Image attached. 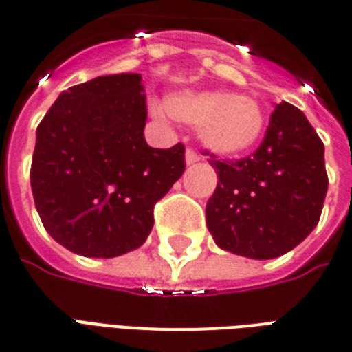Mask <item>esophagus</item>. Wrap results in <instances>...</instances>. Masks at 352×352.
<instances>
[{
    "instance_id": "esophagus-1",
    "label": "esophagus",
    "mask_w": 352,
    "mask_h": 352,
    "mask_svg": "<svg viewBox=\"0 0 352 352\" xmlns=\"http://www.w3.org/2000/svg\"><path fill=\"white\" fill-rule=\"evenodd\" d=\"M199 160H201V155H199L197 151H195V149L188 148L186 149V164L188 166L195 164V162H199Z\"/></svg>"
}]
</instances>
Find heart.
Here are the masks:
<instances>
[{
    "mask_svg": "<svg viewBox=\"0 0 352 352\" xmlns=\"http://www.w3.org/2000/svg\"><path fill=\"white\" fill-rule=\"evenodd\" d=\"M177 120L199 126V137L214 153L239 157L248 153L265 135L263 107L250 96L228 91H184L166 100Z\"/></svg>",
    "mask_w": 352,
    "mask_h": 352,
    "instance_id": "b5f03b06",
    "label": "heart"
}]
</instances>
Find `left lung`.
<instances>
[{
	"label": "left lung",
	"mask_w": 352,
	"mask_h": 352,
	"mask_svg": "<svg viewBox=\"0 0 352 352\" xmlns=\"http://www.w3.org/2000/svg\"><path fill=\"white\" fill-rule=\"evenodd\" d=\"M323 142L303 111L281 102L270 115L256 153L208 162L217 188L206 204V225L217 246L252 259H272L316 228L327 195Z\"/></svg>",
	"instance_id": "obj_1"
}]
</instances>
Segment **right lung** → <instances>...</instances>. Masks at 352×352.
<instances>
[{
  "mask_svg": "<svg viewBox=\"0 0 352 352\" xmlns=\"http://www.w3.org/2000/svg\"><path fill=\"white\" fill-rule=\"evenodd\" d=\"M142 76H98L63 91L36 131L30 188L45 230L85 257L148 239L153 208L181 179L184 146L149 148Z\"/></svg>",
  "mask_w": 352,
  "mask_h": 352,
  "instance_id": "right-lung-1",
  "label": "right lung"
}]
</instances>
